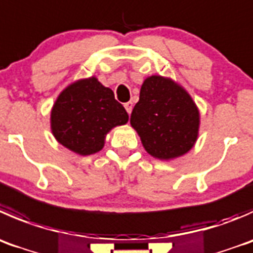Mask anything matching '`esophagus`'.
Here are the masks:
<instances>
[{
	"mask_svg": "<svg viewBox=\"0 0 253 253\" xmlns=\"http://www.w3.org/2000/svg\"><path fill=\"white\" fill-rule=\"evenodd\" d=\"M125 109H126V111L128 112V114H131L132 109H133V104H132L131 101L126 102V104H125Z\"/></svg>",
	"mask_w": 253,
	"mask_h": 253,
	"instance_id": "esophagus-1",
	"label": "esophagus"
}]
</instances>
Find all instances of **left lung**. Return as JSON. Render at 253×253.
Wrapping results in <instances>:
<instances>
[{
  "mask_svg": "<svg viewBox=\"0 0 253 253\" xmlns=\"http://www.w3.org/2000/svg\"><path fill=\"white\" fill-rule=\"evenodd\" d=\"M131 125L151 156L171 159L194 146L199 111L183 87L153 75L142 85L139 101L132 110Z\"/></svg>",
  "mask_w": 253,
  "mask_h": 253,
  "instance_id": "8db88e82",
  "label": "left lung"
}]
</instances>
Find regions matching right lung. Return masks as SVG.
I'll list each match as a JSON object with an SVG mask.
<instances>
[{
    "label": "right lung",
    "mask_w": 253,
    "mask_h": 253,
    "mask_svg": "<svg viewBox=\"0 0 253 253\" xmlns=\"http://www.w3.org/2000/svg\"><path fill=\"white\" fill-rule=\"evenodd\" d=\"M128 121L114 91L96 78L80 80L59 95L51 110V131L59 143L87 156L104 147L105 134Z\"/></svg>",
    "instance_id": "add662e5"
}]
</instances>
